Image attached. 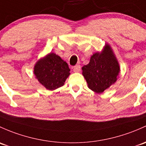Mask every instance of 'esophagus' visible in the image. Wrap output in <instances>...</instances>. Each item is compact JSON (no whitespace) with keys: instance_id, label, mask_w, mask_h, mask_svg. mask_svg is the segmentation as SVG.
<instances>
[{"instance_id":"1","label":"esophagus","mask_w":146,"mask_h":146,"mask_svg":"<svg viewBox=\"0 0 146 146\" xmlns=\"http://www.w3.org/2000/svg\"><path fill=\"white\" fill-rule=\"evenodd\" d=\"M73 71H74V72H79L80 70V69H81L80 65H79V64H77V65H76L74 67H73Z\"/></svg>"}]
</instances>
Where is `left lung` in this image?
<instances>
[{
    "label": "left lung",
    "instance_id": "left-lung-1",
    "mask_svg": "<svg viewBox=\"0 0 146 146\" xmlns=\"http://www.w3.org/2000/svg\"><path fill=\"white\" fill-rule=\"evenodd\" d=\"M82 70L89 88L100 94L116 82L120 69L111 47L106 44L101 52L93 54Z\"/></svg>",
    "mask_w": 146,
    "mask_h": 146
}]
</instances>
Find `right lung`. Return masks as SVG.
I'll list each match as a JSON object with an SVG mask.
<instances>
[{"mask_svg":"<svg viewBox=\"0 0 146 146\" xmlns=\"http://www.w3.org/2000/svg\"><path fill=\"white\" fill-rule=\"evenodd\" d=\"M68 64L54 53L39 59L34 66L36 78L48 90H54L64 85L70 75Z\"/></svg>","mask_w":146,"mask_h":146,"instance_id":"add662e5","label":"right lung"}]
</instances>
